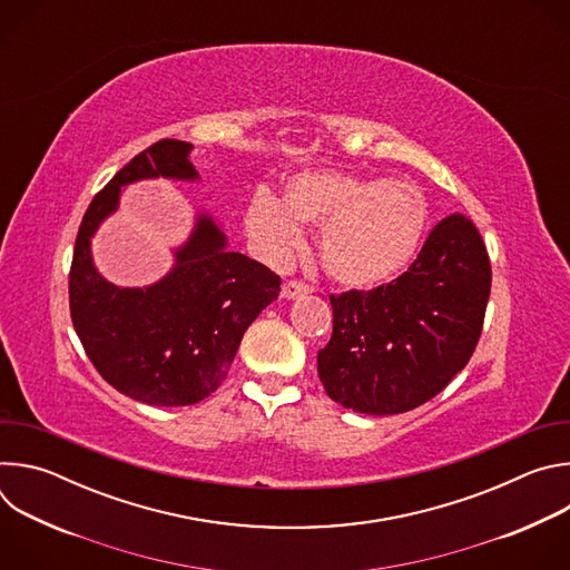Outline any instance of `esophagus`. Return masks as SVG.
I'll list each match as a JSON object with an SVG mask.
<instances>
[{"label": "esophagus", "mask_w": 570, "mask_h": 570, "mask_svg": "<svg viewBox=\"0 0 570 570\" xmlns=\"http://www.w3.org/2000/svg\"><path fill=\"white\" fill-rule=\"evenodd\" d=\"M311 288L304 284V282H297V279H288L286 284H284V288H282V295L286 297V299H295V297H299V295H306Z\"/></svg>", "instance_id": "obj_1"}]
</instances>
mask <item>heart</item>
Listing matches in <instances>:
<instances>
[{"label":"heart","mask_w":570,"mask_h":570,"mask_svg":"<svg viewBox=\"0 0 570 570\" xmlns=\"http://www.w3.org/2000/svg\"><path fill=\"white\" fill-rule=\"evenodd\" d=\"M299 223L320 227L317 250L332 279L370 288L399 275L417 255L426 200L403 180L308 171L288 180L282 203L271 194L250 203L248 229L273 257L297 246Z\"/></svg>","instance_id":"obj_1"}]
</instances>
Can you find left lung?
<instances>
[{"instance_id":"obj_1","label":"left lung","mask_w":570,"mask_h":570,"mask_svg":"<svg viewBox=\"0 0 570 570\" xmlns=\"http://www.w3.org/2000/svg\"><path fill=\"white\" fill-rule=\"evenodd\" d=\"M490 288L492 264L478 227L449 214L396 279L330 295L334 332L317 352L324 390L356 413L417 409L473 356Z\"/></svg>"}]
</instances>
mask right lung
I'll return each instance as SVG.
<instances>
[{"label":"right lung","instance_id":"right-lung-1","mask_svg":"<svg viewBox=\"0 0 570 570\" xmlns=\"http://www.w3.org/2000/svg\"><path fill=\"white\" fill-rule=\"evenodd\" d=\"M189 150V141L159 139L119 169L80 220L69 268V313L88 358L115 390L161 409L209 396L243 334L282 291L271 268L227 253L209 218L198 220L176 268L155 286L119 288L95 271L90 236L115 212L121 185L196 178Z\"/></svg>","mask_w":570,"mask_h":570}]
</instances>
